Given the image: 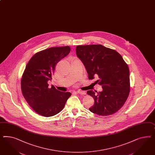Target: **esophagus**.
I'll return each instance as SVG.
<instances>
[{"label":"esophagus","instance_id":"34e87169","mask_svg":"<svg viewBox=\"0 0 155 155\" xmlns=\"http://www.w3.org/2000/svg\"><path fill=\"white\" fill-rule=\"evenodd\" d=\"M77 93H78V94H82V95H85V93L83 92V91H77Z\"/></svg>","mask_w":155,"mask_h":155}]
</instances>
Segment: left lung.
Instances as JSON below:
<instances>
[{"label": "left lung", "mask_w": 155, "mask_h": 155, "mask_svg": "<svg viewBox=\"0 0 155 155\" xmlns=\"http://www.w3.org/2000/svg\"><path fill=\"white\" fill-rule=\"evenodd\" d=\"M76 51L87 70L89 79L97 76L96 82L103 89L98 92L87 91L94 100L89 110L101 116L114 114L124 106L130 91L127 64L117 51L101 45H79Z\"/></svg>", "instance_id": "left-lung-1"}]
</instances>
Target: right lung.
I'll list each match as a JSON object with an SVG mask.
<instances>
[{
  "instance_id": "right-lung-1",
  "label": "right lung",
  "mask_w": 155,
  "mask_h": 155,
  "mask_svg": "<svg viewBox=\"0 0 155 155\" xmlns=\"http://www.w3.org/2000/svg\"><path fill=\"white\" fill-rule=\"evenodd\" d=\"M68 46L54 47L35 53L27 63L21 80L22 94L28 104L37 114L44 117L56 115L63 110L70 92H63L48 81L58 62L70 53Z\"/></svg>"
}]
</instances>
